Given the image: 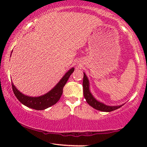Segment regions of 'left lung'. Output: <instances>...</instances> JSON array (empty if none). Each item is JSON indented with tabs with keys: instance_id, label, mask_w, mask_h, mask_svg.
I'll list each match as a JSON object with an SVG mask.
<instances>
[{
	"instance_id": "left-lung-1",
	"label": "left lung",
	"mask_w": 147,
	"mask_h": 147,
	"mask_svg": "<svg viewBox=\"0 0 147 147\" xmlns=\"http://www.w3.org/2000/svg\"><path fill=\"white\" fill-rule=\"evenodd\" d=\"M83 90H84V95L85 97L86 102L92 108L100 111H104V112H111V111H115L116 109L120 108L122 106H109L105 105L104 104L98 102L94 98L92 94L90 93V90H89V82L86 75L84 73V79H83Z\"/></svg>"
}]
</instances>
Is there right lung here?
<instances>
[{"label":"right lung","mask_w":147,"mask_h":147,"mask_svg":"<svg viewBox=\"0 0 147 147\" xmlns=\"http://www.w3.org/2000/svg\"><path fill=\"white\" fill-rule=\"evenodd\" d=\"M74 70L75 68H72L68 72H67V73L63 76V78L61 79L60 82L55 86V87L44 95L37 97H32L24 95L16 88V87L11 82L13 92L18 101L23 105L35 109V110H44L45 109H48L50 106H53L59 100L61 96L63 93L64 86L68 82L69 77L74 72Z\"/></svg>","instance_id":"obj_1"}]
</instances>
